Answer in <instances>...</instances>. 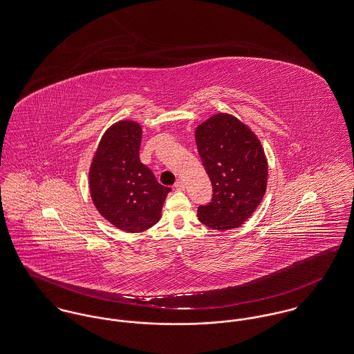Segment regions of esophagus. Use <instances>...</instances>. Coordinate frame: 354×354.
Here are the masks:
<instances>
[{"mask_svg": "<svg viewBox=\"0 0 354 354\" xmlns=\"http://www.w3.org/2000/svg\"><path fill=\"white\" fill-rule=\"evenodd\" d=\"M175 188H176L178 191H185V188H186V185H185V182L179 180V182H176V183H175Z\"/></svg>", "mask_w": 354, "mask_h": 354, "instance_id": "1", "label": "esophagus"}]
</instances>
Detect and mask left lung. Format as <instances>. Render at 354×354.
Segmentation results:
<instances>
[{"label":"left lung","instance_id":"left-lung-1","mask_svg":"<svg viewBox=\"0 0 354 354\" xmlns=\"http://www.w3.org/2000/svg\"><path fill=\"white\" fill-rule=\"evenodd\" d=\"M212 199L198 218L218 231L235 229L259 206L268 186V159L249 127L227 113L211 116L195 131Z\"/></svg>","mask_w":354,"mask_h":354}]
</instances>
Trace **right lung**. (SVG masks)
<instances>
[{"label":"right lung","mask_w":354,"mask_h":354,"mask_svg":"<svg viewBox=\"0 0 354 354\" xmlns=\"http://www.w3.org/2000/svg\"><path fill=\"white\" fill-rule=\"evenodd\" d=\"M142 127L122 120L106 129L89 169L93 205L118 229L140 232L159 222L171 188L140 162Z\"/></svg>","instance_id":"add662e5"}]
</instances>
